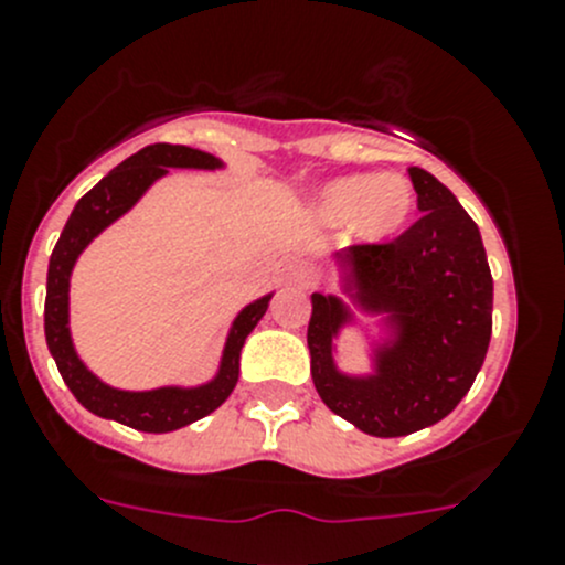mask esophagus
I'll list each match as a JSON object with an SVG mask.
<instances>
[{"instance_id": "obj_1", "label": "esophagus", "mask_w": 565, "mask_h": 565, "mask_svg": "<svg viewBox=\"0 0 565 565\" xmlns=\"http://www.w3.org/2000/svg\"><path fill=\"white\" fill-rule=\"evenodd\" d=\"M289 284L298 289H306L311 284V267L309 265H292L289 267Z\"/></svg>"}]
</instances>
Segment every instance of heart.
<instances>
[{
    "label": "heart",
    "mask_w": 565,
    "mask_h": 565,
    "mask_svg": "<svg viewBox=\"0 0 565 565\" xmlns=\"http://www.w3.org/2000/svg\"><path fill=\"white\" fill-rule=\"evenodd\" d=\"M414 206V190L399 173H353L328 182L317 195V212L331 223L353 221L366 237H383L403 226Z\"/></svg>",
    "instance_id": "heart-1"
}]
</instances>
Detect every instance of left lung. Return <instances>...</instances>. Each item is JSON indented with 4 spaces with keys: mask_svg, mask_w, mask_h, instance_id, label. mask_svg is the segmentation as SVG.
Returning <instances> with one entry per match:
<instances>
[{
    "mask_svg": "<svg viewBox=\"0 0 565 565\" xmlns=\"http://www.w3.org/2000/svg\"><path fill=\"white\" fill-rule=\"evenodd\" d=\"M419 221L386 245L331 256L341 295H311L306 342L322 403L377 439L408 436L445 419L472 388L491 339L494 281L480 228L456 195L408 168ZM376 320L377 334L358 315ZM361 327L371 370L344 373L335 339Z\"/></svg>",
    "mask_w": 565,
    "mask_h": 565,
    "instance_id": "8db88e82",
    "label": "left lung"
}]
</instances>
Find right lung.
<instances>
[{
	"mask_svg": "<svg viewBox=\"0 0 565 565\" xmlns=\"http://www.w3.org/2000/svg\"><path fill=\"white\" fill-rule=\"evenodd\" d=\"M171 168L221 171L223 160L206 154V151L190 149V146L154 143L131 154L118 168H113L90 193L76 201L74 212H71L68 223H65L57 245H54L46 276V309H43V331H46L49 353H52L71 394L90 414L102 416V419H115L135 430H146V434H171V430L184 428V425L212 414V411L226 403V397L237 386L239 353H243L245 339L254 331L256 322L265 317L273 298V292L262 295L234 317L232 328L226 333L217 372L206 383H199V386H157L131 392V388L109 386V383H104L102 377L87 370V364L76 353L74 339H71V273H74L82 250L104 228L113 226L118 217H124L137 201L143 199L151 184L168 177Z\"/></svg>",
	"mask_w": 565,
	"mask_h": 565,
	"instance_id": "right-lung-1",
	"label": "right lung"
}]
</instances>
